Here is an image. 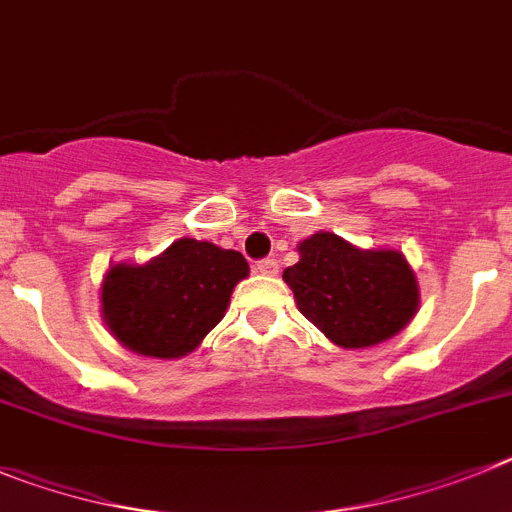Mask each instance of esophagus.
Returning <instances> with one entry per match:
<instances>
[{
  "mask_svg": "<svg viewBox=\"0 0 512 512\" xmlns=\"http://www.w3.org/2000/svg\"><path fill=\"white\" fill-rule=\"evenodd\" d=\"M255 273H260V275H275L278 273V262L275 260H260L255 265Z\"/></svg>",
  "mask_w": 512,
  "mask_h": 512,
  "instance_id": "obj_1",
  "label": "esophagus"
}]
</instances>
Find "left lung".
Listing matches in <instances>:
<instances>
[{"instance_id": "8db88e82", "label": "left lung", "mask_w": 512, "mask_h": 512, "mask_svg": "<svg viewBox=\"0 0 512 512\" xmlns=\"http://www.w3.org/2000/svg\"><path fill=\"white\" fill-rule=\"evenodd\" d=\"M283 270L298 311L342 349L388 342L411 324L421 303L416 273L400 250L352 245L334 232L298 242Z\"/></svg>"}]
</instances>
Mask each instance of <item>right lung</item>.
<instances>
[{
    "mask_svg": "<svg viewBox=\"0 0 512 512\" xmlns=\"http://www.w3.org/2000/svg\"><path fill=\"white\" fill-rule=\"evenodd\" d=\"M250 265L237 250L176 239L147 262H114L101 280V319L130 352L178 359L204 342L227 313Z\"/></svg>",
    "mask_w": 512,
    "mask_h": 512,
    "instance_id": "1",
    "label": "right lung"
}]
</instances>
